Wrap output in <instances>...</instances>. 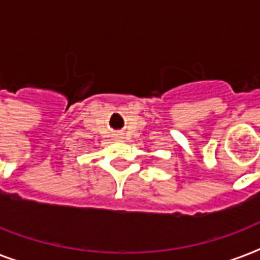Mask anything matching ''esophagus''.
Instances as JSON below:
<instances>
[{
    "instance_id": "1",
    "label": "esophagus",
    "mask_w": 260,
    "mask_h": 260,
    "mask_svg": "<svg viewBox=\"0 0 260 260\" xmlns=\"http://www.w3.org/2000/svg\"><path fill=\"white\" fill-rule=\"evenodd\" d=\"M117 139H120V136H117Z\"/></svg>"
}]
</instances>
